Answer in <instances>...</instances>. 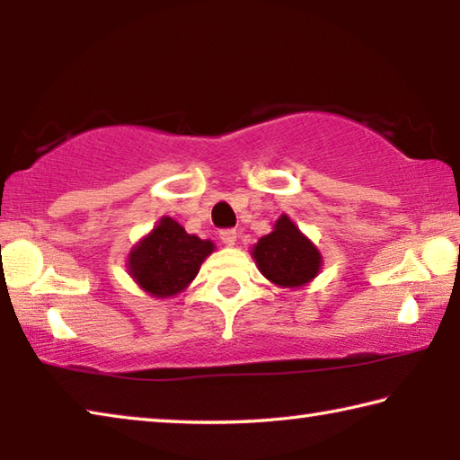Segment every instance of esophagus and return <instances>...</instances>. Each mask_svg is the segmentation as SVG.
<instances>
[{
	"label": "esophagus",
	"instance_id": "esophagus-1",
	"mask_svg": "<svg viewBox=\"0 0 460 460\" xmlns=\"http://www.w3.org/2000/svg\"><path fill=\"white\" fill-rule=\"evenodd\" d=\"M219 237L223 241V245L231 247V245H235V241H237V231L235 229H223L219 233Z\"/></svg>",
	"mask_w": 460,
	"mask_h": 460
}]
</instances>
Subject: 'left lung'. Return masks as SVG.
I'll return each mask as SVG.
<instances>
[{"mask_svg":"<svg viewBox=\"0 0 460 460\" xmlns=\"http://www.w3.org/2000/svg\"><path fill=\"white\" fill-rule=\"evenodd\" d=\"M252 255L261 274L282 288H300L313 282L323 266L321 252L302 235L288 215L279 217L274 231L253 245Z\"/></svg>","mask_w":460,"mask_h":460,"instance_id":"1","label":"left lung"}]
</instances>
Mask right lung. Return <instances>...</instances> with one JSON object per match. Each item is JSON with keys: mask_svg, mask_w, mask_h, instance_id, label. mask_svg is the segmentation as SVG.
Returning a JSON list of instances; mask_svg holds the SVG:
<instances>
[{"mask_svg": "<svg viewBox=\"0 0 460 460\" xmlns=\"http://www.w3.org/2000/svg\"><path fill=\"white\" fill-rule=\"evenodd\" d=\"M213 241L189 235L172 217L160 223L131 249L129 276L155 298L176 296L197 278L200 263L213 253Z\"/></svg>", "mask_w": 460, "mask_h": 460, "instance_id": "obj_1", "label": "right lung"}]
</instances>
